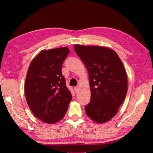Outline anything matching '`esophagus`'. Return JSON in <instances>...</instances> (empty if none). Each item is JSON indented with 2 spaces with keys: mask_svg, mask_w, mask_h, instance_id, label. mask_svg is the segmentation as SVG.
<instances>
[{
  "mask_svg": "<svg viewBox=\"0 0 153 153\" xmlns=\"http://www.w3.org/2000/svg\"><path fill=\"white\" fill-rule=\"evenodd\" d=\"M78 88H79V87H78V86H76V87H75V91L76 92H78Z\"/></svg>",
  "mask_w": 153,
  "mask_h": 153,
  "instance_id": "1",
  "label": "esophagus"
}]
</instances>
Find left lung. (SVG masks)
<instances>
[{
	"instance_id": "1",
	"label": "left lung",
	"mask_w": 153,
	"mask_h": 153,
	"mask_svg": "<svg viewBox=\"0 0 153 153\" xmlns=\"http://www.w3.org/2000/svg\"><path fill=\"white\" fill-rule=\"evenodd\" d=\"M89 77L91 100L85 107L92 121L103 124L117 114L128 91V78L121 60L114 50L100 46H74Z\"/></svg>"
}]
</instances>
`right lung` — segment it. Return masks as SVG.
Listing matches in <instances>:
<instances>
[{
  "instance_id": "obj_1",
  "label": "right lung",
  "mask_w": 153,
  "mask_h": 153,
  "mask_svg": "<svg viewBox=\"0 0 153 153\" xmlns=\"http://www.w3.org/2000/svg\"><path fill=\"white\" fill-rule=\"evenodd\" d=\"M68 47L41 51L32 59L25 83L27 103L35 116L47 124L61 121L65 115L72 95L62 74Z\"/></svg>"
}]
</instances>
